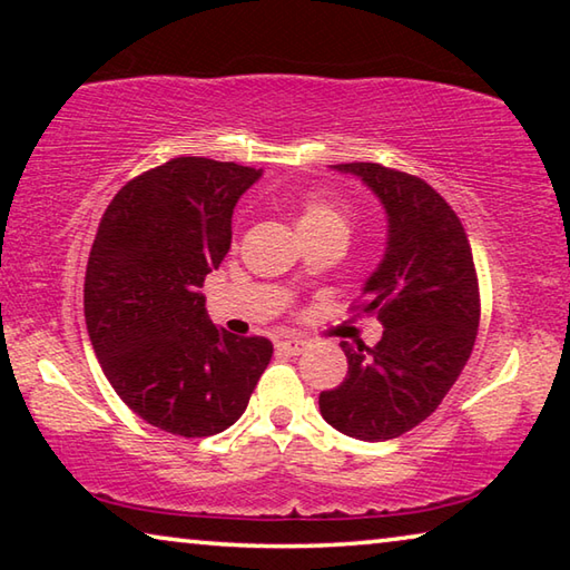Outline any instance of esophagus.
I'll use <instances>...</instances> for the list:
<instances>
[{
  "instance_id": "obj_1",
  "label": "esophagus",
  "mask_w": 570,
  "mask_h": 570,
  "mask_svg": "<svg viewBox=\"0 0 570 570\" xmlns=\"http://www.w3.org/2000/svg\"><path fill=\"white\" fill-rule=\"evenodd\" d=\"M276 350L286 356H296L306 350V342L304 340H282L276 344Z\"/></svg>"
}]
</instances>
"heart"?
<instances>
[{"mask_svg":"<svg viewBox=\"0 0 570 570\" xmlns=\"http://www.w3.org/2000/svg\"><path fill=\"white\" fill-rule=\"evenodd\" d=\"M298 234L308 230H326V228H344L346 230V214L342 206L324 193H306L302 204H298Z\"/></svg>","mask_w":570,"mask_h":570,"instance_id":"b5f03b06","label":"heart"}]
</instances>
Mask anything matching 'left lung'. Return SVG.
Masks as SVG:
<instances>
[{
  "mask_svg": "<svg viewBox=\"0 0 570 570\" xmlns=\"http://www.w3.org/2000/svg\"><path fill=\"white\" fill-rule=\"evenodd\" d=\"M332 168L362 178L387 214V248L356 306L384 332L372 350L342 342L350 372L320 410L344 435L382 442L428 420L458 382L478 336V274L458 214L422 178L380 163Z\"/></svg>",
  "mask_w": 570,
  "mask_h": 570,
  "instance_id": "1",
  "label": "left lung"
}]
</instances>
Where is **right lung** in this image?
<instances>
[{
  "label": "right lung",
  "instance_id": "1",
  "mask_svg": "<svg viewBox=\"0 0 570 570\" xmlns=\"http://www.w3.org/2000/svg\"><path fill=\"white\" fill-rule=\"evenodd\" d=\"M262 170L173 158L115 193L85 272V324L105 377L158 430L208 438L250 400L274 346L208 320L206 276L230 248V216Z\"/></svg>",
  "mask_w": 570,
  "mask_h": 570
}]
</instances>
